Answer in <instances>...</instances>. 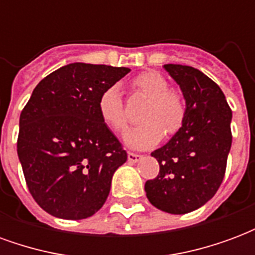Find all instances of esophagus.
<instances>
[{
  "mask_svg": "<svg viewBox=\"0 0 255 255\" xmlns=\"http://www.w3.org/2000/svg\"><path fill=\"white\" fill-rule=\"evenodd\" d=\"M127 158L129 162H138L140 158H142V155L138 154V153H132V151H128Z\"/></svg>",
  "mask_w": 255,
  "mask_h": 255,
  "instance_id": "34e87169",
  "label": "esophagus"
}]
</instances>
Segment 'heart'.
I'll use <instances>...</instances> for the list:
<instances>
[{
    "mask_svg": "<svg viewBox=\"0 0 255 255\" xmlns=\"http://www.w3.org/2000/svg\"><path fill=\"white\" fill-rule=\"evenodd\" d=\"M131 89L147 98L140 113L142 124L126 133V142L131 147L147 149L160 142L164 132L175 135L186 120V101L177 90L168 89V80L157 71H144L131 80ZM101 120L115 132H122L128 126L124 102L117 86H111L98 98Z\"/></svg>",
    "mask_w": 255,
    "mask_h": 255,
    "instance_id": "b5f03b06",
    "label": "heart"
}]
</instances>
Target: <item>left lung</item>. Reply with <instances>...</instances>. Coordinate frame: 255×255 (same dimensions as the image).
Segmentation results:
<instances>
[{
  "label": "left lung",
  "instance_id": "1",
  "mask_svg": "<svg viewBox=\"0 0 255 255\" xmlns=\"http://www.w3.org/2000/svg\"><path fill=\"white\" fill-rule=\"evenodd\" d=\"M186 100V120L172 139L151 155L158 175L144 184L150 203L162 212L184 214L212 199L224 179L232 143V112L213 80L197 68L165 64Z\"/></svg>",
  "mask_w": 255,
  "mask_h": 255
}]
</instances>
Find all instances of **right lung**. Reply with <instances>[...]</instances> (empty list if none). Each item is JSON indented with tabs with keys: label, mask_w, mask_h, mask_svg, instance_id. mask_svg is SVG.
<instances>
[{
	"label": "right lung",
	"mask_w": 255,
	"mask_h": 255,
	"mask_svg": "<svg viewBox=\"0 0 255 255\" xmlns=\"http://www.w3.org/2000/svg\"><path fill=\"white\" fill-rule=\"evenodd\" d=\"M126 67L73 63L36 84L20 115L17 155L28 191L45 212L65 220L97 213L127 151L98 113L101 93Z\"/></svg>",
	"instance_id": "right-lung-1"
}]
</instances>
